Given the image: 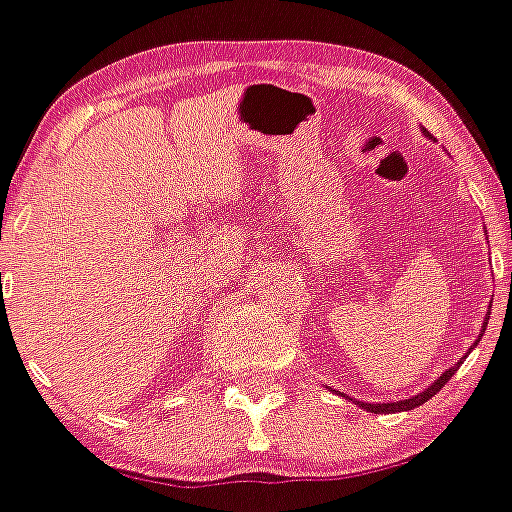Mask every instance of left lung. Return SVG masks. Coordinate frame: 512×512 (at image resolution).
I'll return each instance as SVG.
<instances>
[{
  "label": "left lung",
  "instance_id": "obj_1",
  "mask_svg": "<svg viewBox=\"0 0 512 512\" xmlns=\"http://www.w3.org/2000/svg\"><path fill=\"white\" fill-rule=\"evenodd\" d=\"M486 321H489V318H486ZM458 368H460V363L452 365V368H447V371H444L442 376L436 378V381L429 386V389H423L421 394H415V397H410V400H400V402H357V405L365 407V410H371V413H400V410H413V407L423 405V402H429L431 397H434V394L439 392V389H442V386L447 384V381H450L452 376H455V371H458Z\"/></svg>",
  "mask_w": 512,
  "mask_h": 512
}]
</instances>
